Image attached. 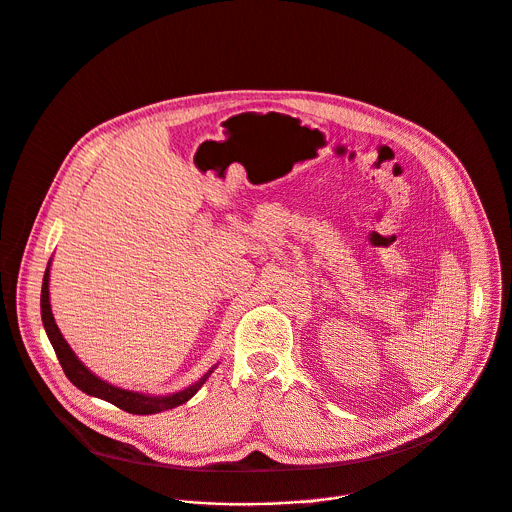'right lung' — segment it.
Returning <instances> with one entry per match:
<instances>
[{"mask_svg":"<svg viewBox=\"0 0 512 512\" xmlns=\"http://www.w3.org/2000/svg\"><path fill=\"white\" fill-rule=\"evenodd\" d=\"M50 264L46 268L44 274V282H42V296H40V309H42V323L46 329V335L56 351V357L66 373V377L86 395L98 397V399H105L121 410L129 412V414H139V416H149V414H159L165 410H173L177 405H183L185 401H189L199 387L208 381V377L214 373V369L218 365H214L208 373H203L195 383H191L189 387L175 391V393H167V395H151V393H143V391H133V389H125V387H117L105 379L96 377L78 357L76 353L70 349V345L66 343V339L62 337L54 315H52V306H50Z\"/></svg>","mask_w":512,"mask_h":512,"instance_id":"1","label":"right lung"}]
</instances>
